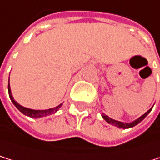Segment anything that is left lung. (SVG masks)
Returning a JSON list of instances; mask_svg holds the SVG:
<instances>
[{"mask_svg":"<svg viewBox=\"0 0 160 160\" xmlns=\"http://www.w3.org/2000/svg\"><path fill=\"white\" fill-rule=\"evenodd\" d=\"M152 109H150L148 112H145L143 116H141L139 118H137L136 120H134V121H132V122H129V123H125V122H121V121H118V120H115V119H112V118H109L108 116H105L104 113L102 115V118L107 121L108 123H110V124H112V125H115V126H117V127H119V128H123V129H126V128H131V127H133V126H135V125H137L138 123H140L141 121L149 115V113L151 112V111H152Z\"/></svg>","mask_w":160,"mask_h":160,"instance_id":"left-lung-1","label":"left lung"}]
</instances>
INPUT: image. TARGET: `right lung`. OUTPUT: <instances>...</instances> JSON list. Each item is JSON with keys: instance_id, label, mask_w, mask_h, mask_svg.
Returning <instances> with one entry per match:
<instances>
[{"instance_id": "right-lung-1", "label": "right lung", "mask_w": 160, "mask_h": 160, "mask_svg": "<svg viewBox=\"0 0 160 160\" xmlns=\"http://www.w3.org/2000/svg\"><path fill=\"white\" fill-rule=\"evenodd\" d=\"M8 94H9V98L11 100V102L13 103L14 106L23 113V115L27 116V117H30L32 118H43V117H47V116H49V115H52V113L56 112L59 108L62 106V104H60L59 106L55 107V108H52V109H48V110H32V109H28V108H25L23 106H21L19 105L14 99L12 97L11 95V91H10V87H9V83H8Z\"/></svg>"}]
</instances>
